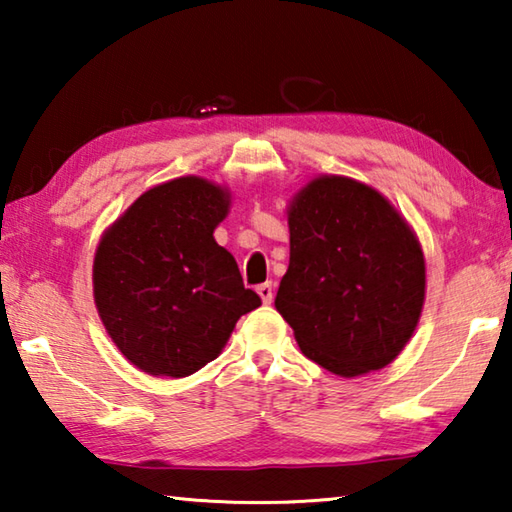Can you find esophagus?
I'll use <instances>...</instances> for the list:
<instances>
[{"label":"esophagus","mask_w":512,"mask_h":512,"mask_svg":"<svg viewBox=\"0 0 512 512\" xmlns=\"http://www.w3.org/2000/svg\"><path fill=\"white\" fill-rule=\"evenodd\" d=\"M257 293H259V298H262L264 305H271V302H273V296H275V289H273V284H271V282L259 284V287H257Z\"/></svg>","instance_id":"1"}]
</instances>
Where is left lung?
<instances>
[{"mask_svg": "<svg viewBox=\"0 0 512 512\" xmlns=\"http://www.w3.org/2000/svg\"><path fill=\"white\" fill-rule=\"evenodd\" d=\"M287 219L291 253L275 309L302 354L345 379L386 368L424 305L413 228L377 189L327 173L291 198Z\"/></svg>", "mask_w": 512, "mask_h": 512, "instance_id": "8db88e82", "label": "left lung"}]
</instances>
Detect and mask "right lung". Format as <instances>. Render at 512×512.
<instances>
[{
	"label": "right lung",
	"instance_id": "right-lung-1",
	"mask_svg": "<svg viewBox=\"0 0 512 512\" xmlns=\"http://www.w3.org/2000/svg\"><path fill=\"white\" fill-rule=\"evenodd\" d=\"M228 210V187L183 176L144 192L101 235L94 305L112 343L146 375H194L262 305L214 239Z\"/></svg>",
	"mask_w": 512,
	"mask_h": 512
}]
</instances>
